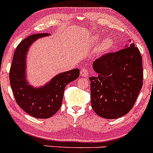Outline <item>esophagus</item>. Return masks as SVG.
Masks as SVG:
<instances>
[{
  "mask_svg": "<svg viewBox=\"0 0 153 153\" xmlns=\"http://www.w3.org/2000/svg\"><path fill=\"white\" fill-rule=\"evenodd\" d=\"M80 75L83 77H87L89 76V72L88 70H86V68H83L80 70Z\"/></svg>",
  "mask_w": 153,
  "mask_h": 153,
  "instance_id": "1",
  "label": "esophagus"
}]
</instances>
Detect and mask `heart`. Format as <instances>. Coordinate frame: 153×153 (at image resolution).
Wrapping results in <instances>:
<instances>
[{
    "mask_svg": "<svg viewBox=\"0 0 153 153\" xmlns=\"http://www.w3.org/2000/svg\"><path fill=\"white\" fill-rule=\"evenodd\" d=\"M101 36L100 35H95V36H93V39H92V41L93 43H96V42L98 41L99 40H100ZM113 40H112L109 36H106L105 38L102 39V40L100 41L99 46L97 47V52L98 53H105L106 51H109L111 47L113 46Z\"/></svg>",
    "mask_w": 153,
    "mask_h": 153,
    "instance_id": "1",
    "label": "heart"
}]
</instances>
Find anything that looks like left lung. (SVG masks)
<instances>
[{"mask_svg": "<svg viewBox=\"0 0 153 153\" xmlns=\"http://www.w3.org/2000/svg\"><path fill=\"white\" fill-rule=\"evenodd\" d=\"M130 43V41H129ZM91 106L98 116L117 119L131 110L143 86V62L133 44L109 53L93 63Z\"/></svg>", "mask_w": 153, "mask_h": 153, "instance_id": "obj_1", "label": "left lung"}]
</instances>
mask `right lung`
Listing matches in <instances>:
<instances>
[{"label": "right lung", "mask_w": 153, "mask_h": 153, "mask_svg": "<svg viewBox=\"0 0 153 153\" xmlns=\"http://www.w3.org/2000/svg\"><path fill=\"white\" fill-rule=\"evenodd\" d=\"M49 33H37L29 36L18 44L13 54L10 67V83L19 106L35 118L47 119L60 109L65 87L77 79L79 69H74L57 74L45 86L34 88L26 79V55L30 47L40 37Z\"/></svg>", "instance_id": "obj_1"}]
</instances>
